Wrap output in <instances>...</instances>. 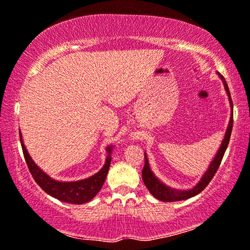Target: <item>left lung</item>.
<instances>
[{"label":"left lung","instance_id":"1","mask_svg":"<svg viewBox=\"0 0 250 250\" xmlns=\"http://www.w3.org/2000/svg\"><path fill=\"white\" fill-rule=\"evenodd\" d=\"M218 76L221 77L222 82L224 84V88L227 91V94L229 97V101H230V107H231V117H230V122H229L227 132H225L224 139L222 141V145L218 149V151L216 152V156L214 157V159L211 160L209 167L206 170V173L204 174L203 177H201L199 182L196 187H193L192 189L190 190H175L172 189V188L167 187L164 184L163 182L157 179L155 176V174L152 173V170L150 169L149 166V162H148V157L145 153V167L142 169V180L143 183L146 184V187L148 188V190L150 191V193L152 194L153 197L157 198L158 200L165 201V203H172V201H180V200H186L189 199L191 197L197 196L198 193H200L205 188H206L209 182L213 179L215 173L217 172L218 167L221 165L222 158H223L225 150L228 148L229 141H230V136H231V132H232V125H233V104H232V99L230 95V91H229V86L225 82V78L222 76L221 74H218Z\"/></svg>","mask_w":250,"mask_h":250}]
</instances>
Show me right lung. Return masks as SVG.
Here are the masks:
<instances>
[{
	"mask_svg": "<svg viewBox=\"0 0 250 250\" xmlns=\"http://www.w3.org/2000/svg\"><path fill=\"white\" fill-rule=\"evenodd\" d=\"M19 136L23 157H25L29 172L34 177V180H35V182L39 184L47 194L57 198L58 200L63 201V203L82 205L93 199V198L98 194L99 191L101 190V188L104 186L105 181V177H107L109 166H110L112 146H107L108 156L107 158H105V163L104 167H102L97 174H94V175L87 177V179L85 180L75 181V182H60V181H56L53 180L52 177H50L46 173H44L35 163H34L32 157L29 156L28 151H27L25 145H23L22 136L20 131Z\"/></svg>",
	"mask_w": 250,
	"mask_h": 250,
	"instance_id": "obj_1",
	"label": "right lung"
}]
</instances>
